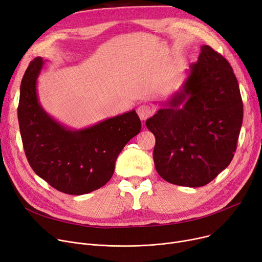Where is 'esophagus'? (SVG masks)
<instances>
[{
  "label": "esophagus",
  "mask_w": 262,
  "mask_h": 262,
  "mask_svg": "<svg viewBox=\"0 0 262 262\" xmlns=\"http://www.w3.org/2000/svg\"><path fill=\"white\" fill-rule=\"evenodd\" d=\"M137 113H138L139 118L142 121H144L153 115V109L147 105H141L138 107V109H137Z\"/></svg>",
  "instance_id": "obj_1"
}]
</instances>
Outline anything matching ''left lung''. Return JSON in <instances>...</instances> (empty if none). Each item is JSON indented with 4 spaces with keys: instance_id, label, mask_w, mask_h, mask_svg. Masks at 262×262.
<instances>
[{
    "instance_id": "1",
    "label": "left lung",
    "mask_w": 262,
    "mask_h": 262,
    "mask_svg": "<svg viewBox=\"0 0 262 262\" xmlns=\"http://www.w3.org/2000/svg\"><path fill=\"white\" fill-rule=\"evenodd\" d=\"M146 120L156 138L154 162L168 183L202 187L230 163L243 120L239 84L229 62L203 46L180 91Z\"/></svg>"
}]
</instances>
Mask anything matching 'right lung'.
I'll use <instances>...</instances> for the list:
<instances>
[{
    "instance_id": "right-lung-1",
    "label": "right lung",
    "mask_w": 262,
    "mask_h": 262,
    "mask_svg": "<svg viewBox=\"0 0 262 262\" xmlns=\"http://www.w3.org/2000/svg\"><path fill=\"white\" fill-rule=\"evenodd\" d=\"M36 57L20 87L18 120L24 152L34 172L67 194L81 195L106 185L125 144L138 135L141 121L135 110L88 128H66L41 107L36 90L43 67Z\"/></svg>"
}]
</instances>
